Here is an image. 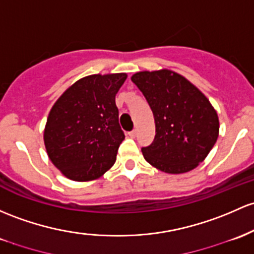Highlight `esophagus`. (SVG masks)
Here are the masks:
<instances>
[{
	"label": "esophagus",
	"mask_w": 254,
	"mask_h": 254,
	"mask_svg": "<svg viewBox=\"0 0 254 254\" xmlns=\"http://www.w3.org/2000/svg\"><path fill=\"white\" fill-rule=\"evenodd\" d=\"M136 135H137V131H136V130H132V131L129 132V136H130V137H131V138H135Z\"/></svg>",
	"instance_id": "34e87169"
}]
</instances>
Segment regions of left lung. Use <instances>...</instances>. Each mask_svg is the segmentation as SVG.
Returning a JSON list of instances; mask_svg holds the SVG:
<instances>
[{
    "label": "left lung",
    "mask_w": 254,
    "mask_h": 254,
    "mask_svg": "<svg viewBox=\"0 0 254 254\" xmlns=\"http://www.w3.org/2000/svg\"><path fill=\"white\" fill-rule=\"evenodd\" d=\"M131 80L155 121L154 140L142 147L144 159L168 174L196 168L218 137V117L210 101L185 77L169 69L137 72Z\"/></svg>",
    "instance_id": "left-lung-1"
}]
</instances>
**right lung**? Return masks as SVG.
Masks as SVG:
<instances>
[{
  "instance_id": "obj_1",
  "label": "right lung",
  "mask_w": 254,
  "mask_h": 254,
  "mask_svg": "<svg viewBox=\"0 0 254 254\" xmlns=\"http://www.w3.org/2000/svg\"><path fill=\"white\" fill-rule=\"evenodd\" d=\"M125 73L79 79L50 111L44 144L52 163L69 180L90 181L112 168L125 138L116 94Z\"/></svg>"
}]
</instances>
